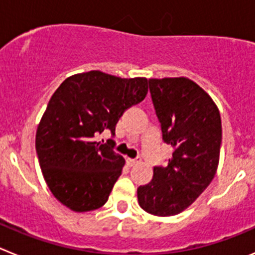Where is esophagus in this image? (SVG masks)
Masks as SVG:
<instances>
[{"mask_svg": "<svg viewBox=\"0 0 255 255\" xmlns=\"http://www.w3.org/2000/svg\"><path fill=\"white\" fill-rule=\"evenodd\" d=\"M140 162H141L140 157H138V158H128V163H129V166H135V164H139Z\"/></svg>", "mask_w": 255, "mask_h": 255, "instance_id": "34e87169", "label": "esophagus"}]
</instances>
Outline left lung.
<instances>
[{
    "instance_id": "left-lung-1",
    "label": "left lung",
    "mask_w": 255,
    "mask_h": 255,
    "mask_svg": "<svg viewBox=\"0 0 255 255\" xmlns=\"http://www.w3.org/2000/svg\"><path fill=\"white\" fill-rule=\"evenodd\" d=\"M149 91L173 153L166 167L153 168L149 184L139 186L138 202L150 215L168 217L194 203L215 177L222 125L211 96L190 79H149Z\"/></svg>"
}]
</instances>
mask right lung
Wrapping results in <instances>:
<instances>
[{
  "mask_svg": "<svg viewBox=\"0 0 255 255\" xmlns=\"http://www.w3.org/2000/svg\"><path fill=\"white\" fill-rule=\"evenodd\" d=\"M148 79L92 70L75 74L52 94L35 134L39 166L53 197L74 212L107 202L125 159L98 135L115 128L125 110L141 102Z\"/></svg>",
  "mask_w": 255,
  "mask_h": 255,
  "instance_id": "right-lung-1",
  "label": "right lung"
}]
</instances>
